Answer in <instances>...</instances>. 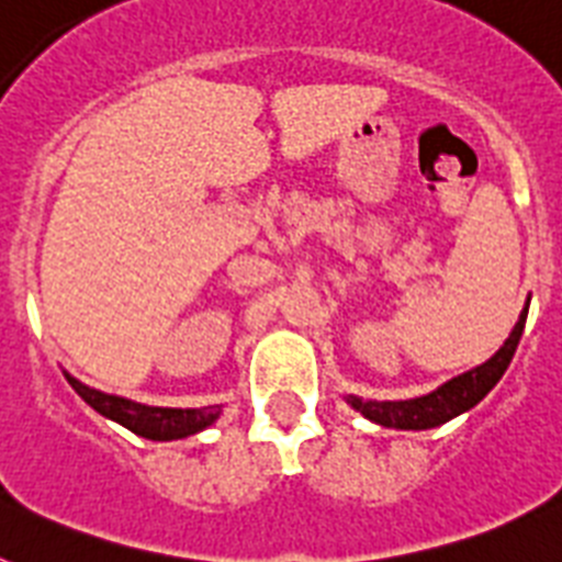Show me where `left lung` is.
I'll return each instance as SVG.
<instances>
[{
  "mask_svg": "<svg viewBox=\"0 0 562 562\" xmlns=\"http://www.w3.org/2000/svg\"><path fill=\"white\" fill-rule=\"evenodd\" d=\"M526 315H529V306L520 312V321L515 324L513 335L506 337V342L495 351V357L479 366V369L467 371V374L456 376V380L445 382L441 389H436L434 394L419 396V400H405V402H371L360 400V396H349L351 408L360 411L362 416L380 422L385 428H402V430H428L436 425H445L453 416L464 414L473 405H479L490 391H493L495 382L504 376L506 366L513 362L515 349H518L520 335H524Z\"/></svg>",
  "mask_w": 562,
  "mask_h": 562,
  "instance_id": "8db88e82",
  "label": "left lung"
}]
</instances>
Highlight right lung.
I'll return each mask as SVG.
<instances>
[{
    "label": "right lung",
    "instance_id": "obj_1",
    "mask_svg": "<svg viewBox=\"0 0 562 562\" xmlns=\"http://www.w3.org/2000/svg\"><path fill=\"white\" fill-rule=\"evenodd\" d=\"M67 376V382L78 391L87 405L98 411V414L109 416V419L121 422L123 428H128L132 434L146 436L154 441H168V439H186L191 434H200L202 428H207L216 416H220V405H211V408H148L140 402L123 400V396L101 394V391L89 389L83 382H78L76 376Z\"/></svg>",
    "mask_w": 562,
    "mask_h": 562
}]
</instances>
